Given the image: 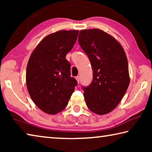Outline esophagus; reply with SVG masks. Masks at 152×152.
<instances>
[{"instance_id":"34e87169","label":"esophagus","mask_w":152,"mask_h":152,"mask_svg":"<svg viewBox=\"0 0 152 152\" xmlns=\"http://www.w3.org/2000/svg\"><path fill=\"white\" fill-rule=\"evenodd\" d=\"M76 79L77 82H78V83H79L80 81V76H76Z\"/></svg>"}]
</instances>
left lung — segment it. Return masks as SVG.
I'll return each instance as SVG.
<instances>
[{
	"label": "left lung",
	"mask_w": 152,
	"mask_h": 152,
	"mask_svg": "<svg viewBox=\"0 0 152 152\" xmlns=\"http://www.w3.org/2000/svg\"><path fill=\"white\" fill-rule=\"evenodd\" d=\"M78 42L93 70L91 84L82 87L86 104L96 114H107L119 104L129 84L125 51L114 37L98 29L81 30Z\"/></svg>",
	"instance_id": "obj_1"
}]
</instances>
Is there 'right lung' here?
<instances>
[{"mask_svg": "<svg viewBox=\"0 0 152 152\" xmlns=\"http://www.w3.org/2000/svg\"><path fill=\"white\" fill-rule=\"evenodd\" d=\"M78 31H59L43 39L28 61L26 83L33 102L46 113L55 115L68 105L78 85L71 77L66 56L72 49Z\"/></svg>", "mask_w": 152, "mask_h": 152, "instance_id": "right-lung-1", "label": "right lung"}]
</instances>
